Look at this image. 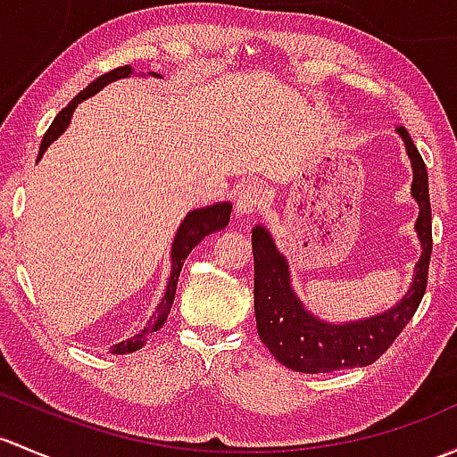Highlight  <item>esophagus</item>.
I'll use <instances>...</instances> for the list:
<instances>
[{
	"instance_id": "esophagus-1",
	"label": "esophagus",
	"mask_w": 457,
	"mask_h": 457,
	"mask_svg": "<svg viewBox=\"0 0 457 457\" xmlns=\"http://www.w3.org/2000/svg\"><path fill=\"white\" fill-rule=\"evenodd\" d=\"M267 190L262 186L256 184H247L238 190L237 201H234V210L238 214H253L262 204H265Z\"/></svg>"
}]
</instances>
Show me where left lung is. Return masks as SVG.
<instances>
[{"label": "left lung", "instance_id": "1", "mask_svg": "<svg viewBox=\"0 0 457 457\" xmlns=\"http://www.w3.org/2000/svg\"><path fill=\"white\" fill-rule=\"evenodd\" d=\"M396 133L405 142V151L414 170L411 196L420 210L416 232H419L422 252L420 261L416 262L410 291L392 309L357 321H344V324L320 320L304 309L300 297L293 291L289 262L278 252L265 225H256L252 229L253 311H256L258 335L269 353L282 366L295 372L320 374L370 366L401 335L425 295L431 258L429 179H427L425 162L407 129L398 127Z\"/></svg>", "mask_w": 457, "mask_h": 457}]
</instances>
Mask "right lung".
Here are the masks:
<instances>
[{
    "label": "right lung",
    "instance_id": "right-lung-1",
    "mask_svg": "<svg viewBox=\"0 0 457 457\" xmlns=\"http://www.w3.org/2000/svg\"><path fill=\"white\" fill-rule=\"evenodd\" d=\"M131 74H133L131 65H122V67H118V70L107 71V74L98 76L94 83H89L87 87L80 91V94L76 96V98L71 100V103L67 104L65 109H61L59 115L54 118V122L50 124V129H47L46 136H43L37 162L41 160L43 153L47 151V146H50V144L54 142L56 137H59L67 127H70L71 115H74V109L79 107L83 100H87L89 96L98 94V91L103 89L104 85L113 83V80H120V79H127V76H131ZM148 76L162 79V76L155 74V71H148ZM229 212H232V204H229V201H223V204L205 205V208H196V210H192V212L186 214V219L181 220L179 229H177L175 241H172V249H170V262H172V265H170V278H168L164 297H162V302L157 304L155 313H153L151 320H148V324L144 326L140 333L133 335V337H129V339H124V342L112 345L113 354L136 353V350H140L142 345L148 342V337H151L153 333H157V330L164 326L166 317H168V313H170L172 300H175L177 280H179V273H181V267H184V261L188 258L192 247H196V245L204 241L208 234L219 232V229H223L225 225L229 223Z\"/></svg>",
    "mask_w": 457,
    "mask_h": 457
}]
</instances>
